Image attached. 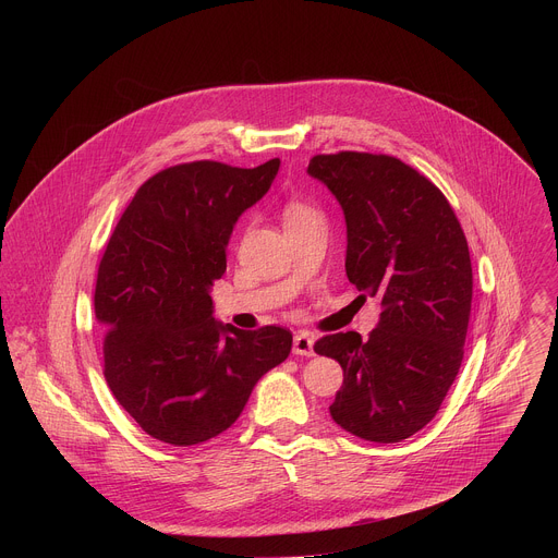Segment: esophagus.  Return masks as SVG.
<instances>
[{"mask_svg":"<svg viewBox=\"0 0 558 558\" xmlns=\"http://www.w3.org/2000/svg\"><path fill=\"white\" fill-rule=\"evenodd\" d=\"M313 344H315V338H313V333H308V331H298V333L293 336V353H295V355L311 357V355H313Z\"/></svg>","mask_w":558,"mask_h":558,"instance_id":"1","label":"esophagus"}]
</instances>
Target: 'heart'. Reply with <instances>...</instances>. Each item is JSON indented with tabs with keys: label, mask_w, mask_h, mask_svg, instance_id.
Wrapping results in <instances>:
<instances>
[{
	"label": "heart",
	"mask_w": 558,
	"mask_h": 558,
	"mask_svg": "<svg viewBox=\"0 0 558 558\" xmlns=\"http://www.w3.org/2000/svg\"><path fill=\"white\" fill-rule=\"evenodd\" d=\"M282 220H284V227H295V225H304L311 220H323V214L304 201L291 198L282 207Z\"/></svg>",
	"instance_id": "b5f03b06"
}]
</instances>
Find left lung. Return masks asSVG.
<instances>
[{
    "label": "left lung",
    "mask_w": 558,
    "mask_h": 558,
    "mask_svg": "<svg viewBox=\"0 0 558 558\" xmlns=\"http://www.w3.org/2000/svg\"><path fill=\"white\" fill-rule=\"evenodd\" d=\"M306 172L342 205L349 280L381 306L368 340L347 331L313 347L344 371L331 417L360 439L402 441L437 415L463 360L468 241L441 190L400 158L317 154Z\"/></svg>",
    "instance_id": "obj_1"
}]
</instances>
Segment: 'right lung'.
Returning a JSON list of instances; mask_svg holds the SVG:
<instances>
[{
    "label": "right lung",
    "instance_id": "add662e5",
    "mask_svg": "<svg viewBox=\"0 0 558 558\" xmlns=\"http://www.w3.org/2000/svg\"><path fill=\"white\" fill-rule=\"evenodd\" d=\"M280 158L258 168L194 161L147 179L99 263L95 315L104 375L154 439L194 446L227 430L256 381L287 360L291 331H243L211 317L231 229L271 187Z\"/></svg>",
    "mask_w": 558,
    "mask_h": 558
}]
</instances>
